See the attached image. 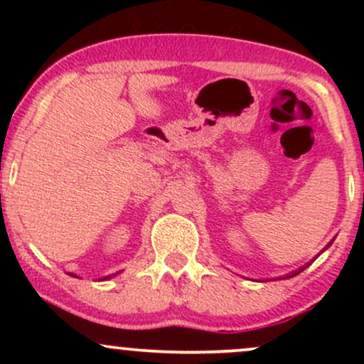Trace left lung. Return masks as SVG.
Here are the masks:
<instances>
[{
    "label": "left lung",
    "mask_w": 364,
    "mask_h": 364,
    "mask_svg": "<svg viewBox=\"0 0 364 364\" xmlns=\"http://www.w3.org/2000/svg\"><path fill=\"white\" fill-rule=\"evenodd\" d=\"M299 272H301V270H299ZM299 272H296V274H299ZM296 274H292V275H296ZM292 275H289V277H292Z\"/></svg>",
    "instance_id": "obj_1"
}]
</instances>
